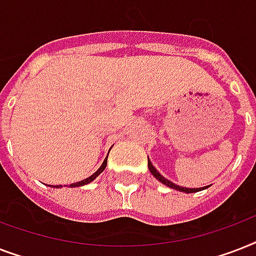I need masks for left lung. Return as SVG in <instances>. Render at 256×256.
I'll return each instance as SVG.
<instances>
[{"label": "left lung", "mask_w": 256, "mask_h": 256, "mask_svg": "<svg viewBox=\"0 0 256 256\" xmlns=\"http://www.w3.org/2000/svg\"><path fill=\"white\" fill-rule=\"evenodd\" d=\"M148 170H150V172H152L154 176H156L158 180H160V183H164V184H166L168 187H170V188H174V190H178V191H182V192H187V194H190V192H196V191H200V190H204V188H207L208 186H204V187H199V188H188V187H183V186H178V184H175V183H172L171 180H168V179H166L164 176V175L160 174V171L156 170L154 166H152V160H148Z\"/></svg>", "instance_id": "8db88e82"}]
</instances>
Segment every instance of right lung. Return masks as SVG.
I'll return each mask as SVG.
<instances>
[{
    "label": "right lung",
    "instance_id": "add662e5",
    "mask_svg": "<svg viewBox=\"0 0 256 256\" xmlns=\"http://www.w3.org/2000/svg\"><path fill=\"white\" fill-rule=\"evenodd\" d=\"M106 164H108V156H106V158H104V164H100V168H98V170H96V172H94V174L90 175V176H88V178H86V179H84V180H81V182L72 183V184H69V187H80V186H85V184H88V183L92 182V180H94V179H96V176H98V175H100V172H102V171L104 170V168H106ZM49 186H50V187H56V188H61L62 184H56V186H52V184H49Z\"/></svg>",
    "mask_w": 256,
    "mask_h": 256
}]
</instances>
